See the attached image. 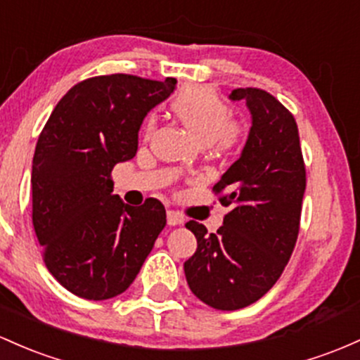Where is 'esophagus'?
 Masks as SVG:
<instances>
[{
  "instance_id": "1",
  "label": "esophagus",
  "mask_w": 360,
  "mask_h": 360,
  "mask_svg": "<svg viewBox=\"0 0 360 360\" xmlns=\"http://www.w3.org/2000/svg\"><path fill=\"white\" fill-rule=\"evenodd\" d=\"M184 222L183 215L174 210H167V224L169 225H181Z\"/></svg>"
}]
</instances>
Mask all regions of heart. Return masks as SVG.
I'll list each match as a JSON object with an SVG mask.
<instances>
[{"mask_svg":"<svg viewBox=\"0 0 360 360\" xmlns=\"http://www.w3.org/2000/svg\"><path fill=\"white\" fill-rule=\"evenodd\" d=\"M174 116L184 124L201 145H210L215 152H227L239 141L240 128L229 120V105L208 86L188 85L172 98ZM155 120L150 117L145 133L152 135Z\"/></svg>","mask_w":360,"mask_h":360,"instance_id":"obj_1","label":"heart"}]
</instances>
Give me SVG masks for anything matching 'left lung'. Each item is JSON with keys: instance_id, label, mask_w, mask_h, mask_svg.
Returning <instances> with one entry per match:
<instances>
[{"instance_id": "left-lung-1", "label": "left lung", "mask_w": 360, "mask_h": 360, "mask_svg": "<svg viewBox=\"0 0 360 360\" xmlns=\"http://www.w3.org/2000/svg\"><path fill=\"white\" fill-rule=\"evenodd\" d=\"M231 98L246 101L252 117L243 153L213 186L232 210L215 234L189 220L198 248L184 263L193 294L220 311L243 309L275 285L295 248L306 189L290 110L252 86L232 90Z\"/></svg>"}]
</instances>
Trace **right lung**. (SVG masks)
Returning a JSON list of instances; mask_svg holds the SVG:
<instances>
[{
	"mask_svg": "<svg viewBox=\"0 0 360 360\" xmlns=\"http://www.w3.org/2000/svg\"><path fill=\"white\" fill-rule=\"evenodd\" d=\"M135 75L86 78L63 96L39 135L32 162V224L51 275L78 297L105 301L128 289L165 227L148 198L112 195L114 165L133 159L150 109L174 92Z\"/></svg>",
	"mask_w": 360,
	"mask_h": 360,
	"instance_id": "1",
	"label": "right lung"
}]
</instances>
